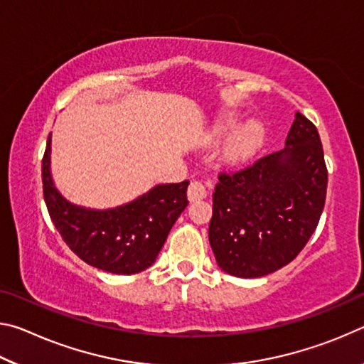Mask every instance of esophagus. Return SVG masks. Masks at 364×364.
Wrapping results in <instances>:
<instances>
[{
  "label": "esophagus",
  "mask_w": 364,
  "mask_h": 364,
  "mask_svg": "<svg viewBox=\"0 0 364 364\" xmlns=\"http://www.w3.org/2000/svg\"><path fill=\"white\" fill-rule=\"evenodd\" d=\"M205 197H207V191L204 184L199 181H191L188 188V199L191 202H197L200 199H205Z\"/></svg>",
  "instance_id": "34e87169"
}]
</instances>
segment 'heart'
Wrapping results in <instances>:
<instances>
[{
  "instance_id": "1",
  "label": "heart",
  "mask_w": 364,
  "mask_h": 364,
  "mask_svg": "<svg viewBox=\"0 0 364 364\" xmlns=\"http://www.w3.org/2000/svg\"><path fill=\"white\" fill-rule=\"evenodd\" d=\"M234 127V120L226 119L220 122L217 128H215V134L217 136H223ZM263 138V128L260 123L249 122L247 125H244L241 130H237L232 134L225 146V157L231 162H239V160L247 159L254 154V151L262 143Z\"/></svg>"
}]
</instances>
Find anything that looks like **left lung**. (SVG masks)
I'll list each match as a JSON object with an SVG mask.
<instances>
[{"instance_id": "1", "label": "left lung", "mask_w": 364, "mask_h": 364, "mask_svg": "<svg viewBox=\"0 0 364 364\" xmlns=\"http://www.w3.org/2000/svg\"><path fill=\"white\" fill-rule=\"evenodd\" d=\"M326 188L321 139L316 127L297 112L284 149L218 175L208 225L218 267L249 279L291 263L316 230Z\"/></svg>"}]
</instances>
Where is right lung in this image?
<instances>
[{"label":"right lung","instance_id":"right-lung-1","mask_svg":"<svg viewBox=\"0 0 364 364\" xmlns=\"http://www.w3.org/2000/svg\"><path fill=\"white\" fill-rule=\"evenodd\" d=\"M41 178L49 217L65 244L85 263L114 274H134L149 268L188 205V180L157 184L128 204L106 210L72 204L54 186L51 134Z\"/></svg>","mask_w":364,"mask_h":364}]
</instances>
